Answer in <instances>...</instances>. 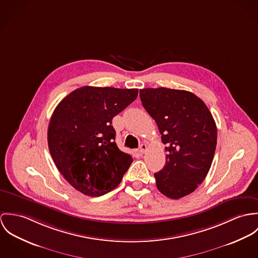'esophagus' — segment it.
I'll use <instances>...</instances> for the list:
<instances>
[{"label": "esophagus", "instance_id": "34e87169", "mask_svg": "<svg viewBox=\"0 0 258 258\" xmlns=\"http://www.w3.org/2000/svg\"><path fill=\"white\" fill-rule=\"evenodd\" d=\"M146 149H147V145H146L145 143H142L141 146H140V150H139V151H140L142 154H143V153L146 151Z\"/></svg>", "mask_w": 258, "mask_h": 258}]
</instances>
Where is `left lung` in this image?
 Segmentation results:
<instances>
[{
	"mask_svg": "<svg viewBox=\"0 0 258 258\" xmlns=\"http://www.w3.org/2000/svg\"><path fill=\"white\" fill-rule=\"evenodd\" d=\"M140 96L166 144V163L154 173L156 187L170 199L187 196L212 165L217 145L215 119L200 98L188 91L146 88L140 90Z\"/></svg>",
	"mask_w": 258,
	"mask_h": 258,
	"instance_id": "obj_1",
	"label": "left lung"
}]
</instances>
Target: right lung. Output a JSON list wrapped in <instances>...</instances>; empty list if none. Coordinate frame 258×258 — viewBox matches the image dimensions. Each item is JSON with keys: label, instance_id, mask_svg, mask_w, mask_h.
I'll return each instance as SVG.
<instances>
[{"label": "right lung", "instance_id": "right-lung-1", "mask_svg": "<svg viewBox=\"0 0 258 258\" xmlns=\"http://www.w3.org/2000/svg\"><path fill=\"white\" fill-rule=\"evenodd\" d=\"M138 94V89L81 87L55 108L47 131L48 148L59 172L84 195L111 192L131 166L133 157L115 143L112 119Z\"/></svg>", "mask_w": 258, "mask_h": 258}]
</instances>
